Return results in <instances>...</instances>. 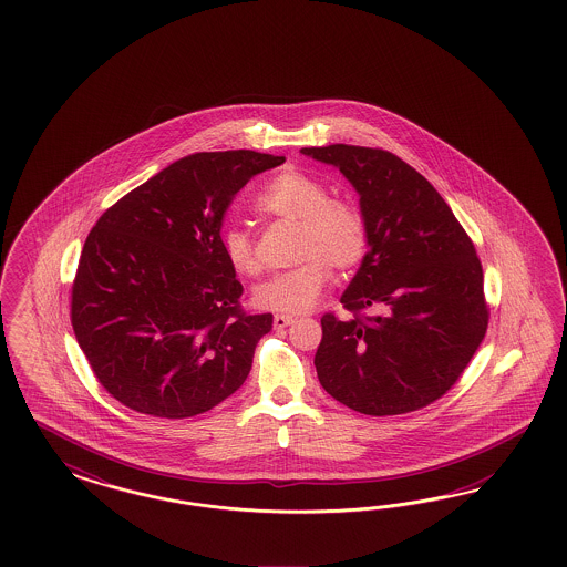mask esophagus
<instances>
[{"mask_svg": "<svg viewBox=\"0 0 567 567\" xmlns=\"http://www.w3.org/2000/svg\"><path fill=\"white\" fill-rule=\"evenodd\" d=\"M295 322L292 316H285V313H276L275 316V328L276 330H282V328L291 327Z\"/></svg>", "mask_w": 567, "mask_h": 567, "instance_id": "obj_1", "label": "esophagus"}]
</instances>
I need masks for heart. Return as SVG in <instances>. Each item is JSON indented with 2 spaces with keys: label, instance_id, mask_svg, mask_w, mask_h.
<instances>
[{
  "label": "heart",
  "instance_id": "1",
  "mask_svg": "<svg viewBox=\"0 0 567 567\" xmlns=\"http://www.w3.org/2000/svg\"><path fill=\"white\" fill-rule=\"evenodd\" d=\"M256 209L285 223H297L295 256L301 259L287 272L254 289L259 309L278 313H306L318 303L332 268L351 270L368 249V226L360 207L347 199L328 197L324 183L303 172L287 171L259 190ZM224 258L240 276H258L261 259L249 228L230 224L223 235Z\"/></svg>",
  "mask_w": 567,
  "mask_h": 567
}]
</instances>
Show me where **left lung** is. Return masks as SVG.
<instances>
[{
	"mask_svg": "<svg viewBox=\"0 0 567 567\" xmlns=\"http://www.w3.org/2000/svg\"><path fill=\"white\" fill-rule=\"evenodd\" d=\"M301 154L339 168L358 190L368 251L341 303L380 309L322 318L318 380L365 415L426 408L462 377L488 327L476 249L439 190L396 155L343 143Z\"/></svg>",
	"mask_w": 567,
	"mask_h": 567,
	"instance_id": "obj_1",
	"label": "left lung"
}]
</instances>
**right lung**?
Returning <instances> with one entry per match:
<instances>
[{"label":"right lung","instance_id":"right-lung-1","mask_svg":"<svg viewBox=\"0 0 567 567\" xmlns=\"http://www.w3.org/2000/svg\"><path fill=\"white\" fill-rule=\"evenodd\" d=\"M282 155L204 152L124 195L89 233L72 285V328L103 389L155 417H190L249 377L272 313L240 311L223 251L224 214Z\"/></svg>","mask_w":567,"mask_h":567}]
</instances>
